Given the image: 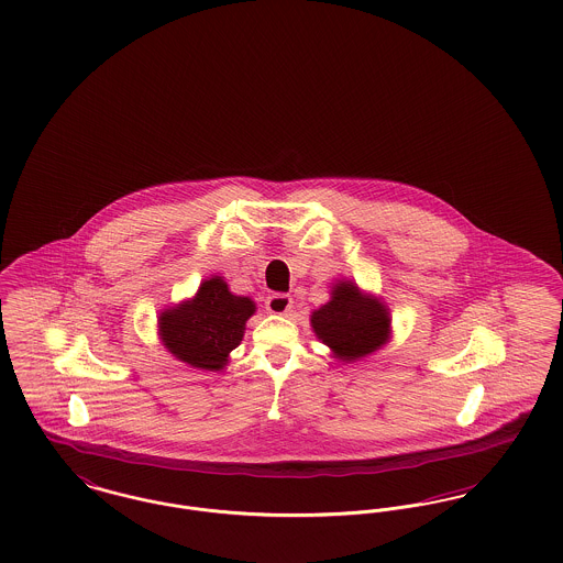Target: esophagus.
<instances>
[{
  "instance_id": "34e87169",
  "label": "esophagus",
  "mask_w": 563,
  "mask_h": 563,
  "mask_svg": "<svg viewBox=\"0 0 563 563\" xmlns=\"http://www.w3.org/2000/svg\"><path fill=\"white\" fill-rule=\"evenodd\" d=\"M291 308H294V299L289 295L274 294L266 299V310L269 314L285 317L291 312Z\"/></svg>"
}]
</instances>
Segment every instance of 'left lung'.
Returning a JSON list of instances; mask_svg holds the SVG:
<instances>
[{
  "instance_id": "8db88e82",
  "label": "left lung",
  "mask_w": 563,
  "mask_h": 563,
  "mask_svg": "<svg viewBox=\"0 0 563 563\" xmlns=\"http://www.w3.org/2000/svg\"><path fill=\"white\" fill-rule=\"evenodd\" d=\"M329 295V301L310 314V324L333 358L356 363L390 342L393 317L382 297L346 278H338Z\"/></svg>"
}]
</instances>
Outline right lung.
Returning <instances> with one entry per match:
<instances>
[{
    "instance_id": "obj_1",
    "label": "right lung",
    "mask_w": 563,
    "mask_h": 563,
    "mask_svg": "<svg viewBox=\"0 0 563 563\" xmlns=\"http://www.w3.org/2000/svg\"><path fill=\"white\" fill-rule=\"evenodd\" d=\"M255 301L230 291L223 276L205 278L198 291L164 308L158 317L162 346L194 369L221 372L241 346Z\"/></svg>"
}]
</instances>
